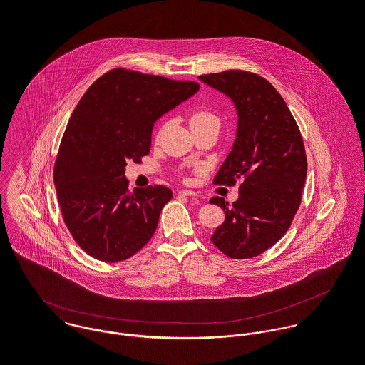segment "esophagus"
<instances>
[{
	"label": "esophagus",
	"mask_w": 365,
	"mask_h": 365,
	"mask_svg": "<svg viewBox=\"0 0 365 365\" xmlns=\"http://www.w3.org/2000/svg\"><path fill=\"white\" fill-rule=\"evenodd\" d=\"M178 194L182 197H198V194L191 190H181V191H178Z\"/></svg>",
	"instance_id": "1"
}]
</instances>
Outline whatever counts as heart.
Listing matches in <instances>:
<instances>
[{
  "label": "heart",
  "instance_id": "heart-1",
  "mask_svg": "<svg viewBox=\"0 0 365 365\" xmlns=\"http://www.w3.org/2000/svg\"><path fill=\"white\" fill-rule=\"evenodd\" d=\"M205 123H215L219 125V118L209 112V110H198L191 118V126L192 125H205Z\"/></svg>",
  "mask_w": 365,
  "mask_h": 365
}]
</instances>
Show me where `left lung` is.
Returning a JSON list of instances; mask_svg holds the SVG:
<instances>
[{
	"label": "left lung",
	"mask_w": 365,
	"mask_h": 365,
	"mask_svg": "<svg viewBox=\"0 0 365 365\" xmlns=\"http://www.w3.org/2000/svg\"><path fill=\"white\" fill-rule=\"evenodd\" d=\"M198 78L237 113L236 140L213 181H243L232 205L219 197L209 201L225 210L210 240L230 259H252L285 235L299 208L308 170L302 136L279 93L260 76L229 70Z\"/></svg>",
	"instance_id": "8db88e82"
}]
</instances>
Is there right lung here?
<instances>
[{"mask_svg": "<svg viewBox=\"0 0 365 365\" xmlns=\"http://www.w3.org/2000/svg\"><path fill=\"white\" fill-rule=\"evenodd\" d=\"M198 90L194 81L115 68L74 108L56 158L54 187L66 226L94 259L126 260L152 239L173 192L163 185L130 192L126 163L150 152L157 120Z\"/></svg>", "mask_w": 365, "mask_h": 365, "instance_id": "1", "label": "right lung"}]
</instances>
